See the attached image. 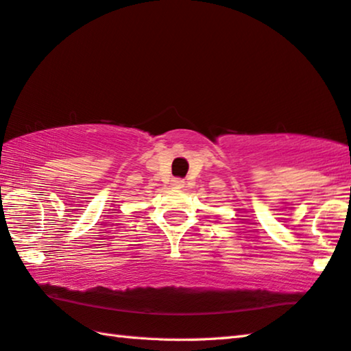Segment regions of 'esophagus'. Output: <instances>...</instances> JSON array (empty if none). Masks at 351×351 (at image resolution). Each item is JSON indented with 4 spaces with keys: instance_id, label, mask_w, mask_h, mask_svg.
Masks as SVG:
<instances>
[{
    "instance_id": "esophagus-1",
    "label": "esophagus",
    "mask_w": 351,
    "mask_h": 351,
    "mask_svg": "<svg viewBox=\"0 0 351 351\" xmlns=\"http://www.w3.org/2000/svg\"><path fill=\"white\" fill-rule=\"evenodd\" d=\"M171 185H173V187H176V189H181L185 185V181L181 180V178H175V180H171Z\"/></svg>"
}]
</instances>
